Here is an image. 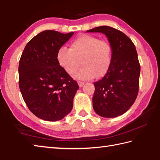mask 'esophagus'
<instances>
[{"label":"esophagus","mask_w":160,"mask_h":160,"mask_svg":"<svg viewBox=\"0 0 160 160\" xmlns=\"http://www.w3.org/2000/svg\"><path fill=\"white\" fill-rule=\"evenodd\" d=\"M78 84H79V87H82V86H83L85 83L83 82V81H78Z\"/></svg>","instance_id":"obj_1"}]
</instances>
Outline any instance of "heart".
Wrapping results in <instances>:
<instances>
[{"label": "heart", "instance_id": "obj_1", "mask_svg": "<svg viewBox=\"0 0 160 160\" xmlns=\"http://www.w3.org/2000/svg\"><path fill=\"white\" fill-rule=\"evenodd\" d=\"M56 57L58 64L69 75L74 73L81 59L83 67L74 77L88 80L108 73L112 63V47L107 41L95 36L81 34L71 42L70 48H58Z\"/></svg>", "mask_w": 160, "mask_h": 160}]
</instances>
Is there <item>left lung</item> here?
Here are the masks:
<instances>
[{
	"instance_id": "1",
	"label": "left lung",
	"mask_w": 160,
	"mask_h": 160,
	"mask_svg": "<svg viewBox=\"0 0 160 160\" xmlns=\"http://www.w3.org/2000/svg\"><path fill=\"white\" fill-rule=\"evenodd\" d=\"M87 32L104 34L112 47L108 72L94 83L93 108L103 117L122 115L134 103L139 92L140 65L135 45L122 32L109 26L97 27Z\"/></svg>"
}]
</instances>
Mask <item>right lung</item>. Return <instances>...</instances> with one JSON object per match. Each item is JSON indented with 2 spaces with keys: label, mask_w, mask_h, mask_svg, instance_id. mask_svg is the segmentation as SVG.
Returning <instances> with one entry per match:
<instances>
[{
  "label": "right lung",
  "mask_w": 160,
  "mask_h": 160,
  "mask_svg": "<svg viewBox=\"0 0 160 160\" xmlns=\"http://www.w3.org/2000/svg\"><path fill=\"white\" fill-rule=\"evenodd\" d=\"M74 32H41L25 45L19 61V88L26 105L38 118H64L72 109L79 85L58 64V49Z\"/></svg>",
  "instance_id": "obj_1"
}]
</instances>
